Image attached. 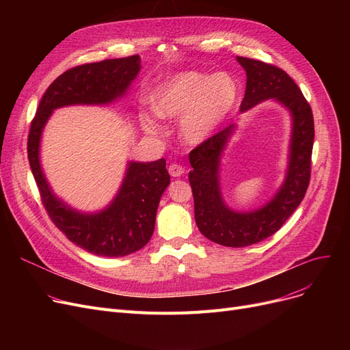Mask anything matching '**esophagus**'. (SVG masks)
I'll use <instances>...</instances> for the list:
<instances>
[{
    "label": "esophagus",
    "mask_w": 350,
    "mask_h": 350,
    "mask_svg": "<svg viewBox=\"0 0 350 350\" xmlns=\"http://www.w3.org/2000/svg\"><path fill=\"white\" fill-rule=\"evenodd\" d=\"M169 173L172 177H180V176H183V173H185V167H183L181 164L172 163L169 165Z\"/></svg>",
    "instance_id": "esophagus-1"
}]
</instances>
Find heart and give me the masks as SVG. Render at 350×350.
Masks as SVG:
<instances>
[{
  "label": "heart",
  "instance_id": "heart-1",
  "mask_svg": "<svg viewBox=\"0 0 350 350\" xmlns=\"http://www.w3.org/2000/svg\"><path fill=\"white\" fill-rule=\"evenodd\" d=\"M238 95L235 81L224 72L189 70L160 85L153 95L154 112L164 119H180V135L189 143L207 139L232 110ZM149 133H161L153 116H144Z\"/></svg>",
  "mask_w": 350,
  "mask_h": 350
}]
</instances>
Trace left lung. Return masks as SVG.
Returning a JSON list of instances; mask_svg holds the SVG:
<instances>
[{
    "mask_svg": "<svg viewBox=\"0 0 350 350\" xmlns=\"http://www.w3.org/2000/svg\"><path fill=\"white\" fill-rule=\"evenodd\" d=\"M247 72L241 112L265 99H275L292 115V139L286 178L267 206L251 213H235L223 201L218 183L219 156L234 124L213 135L190 152L193 170L189 181L194 197V217L208 240L224 247L241 248L256 244L277 232L298 208L310 180V159L315 127L312 109L298 85L281 68L251 58L237 57Z\"/></svg>",
    "mask_w": 350,
    "mask_h": 350,
    "instance_id": "left-lung-1",
    "label": "left lung"
}]
</instances>
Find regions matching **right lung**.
I'll use <instances>...</instances> for the list:
<instances>
[{"label": "right lung", "instance_id": "add662e5", "mask_svg": "<svg viewBox=\"0 0 350 350\" xmlns=\"http://www.w3.org/2000/svg\"><path fill=\"white\" fill-rule=\"evenodd\" d=\"M139 70V55L68 69L45 90L28 133L29 165L52 223L69 241L100 256H124L149 243L160 197L170 185L165 160L131 163L113 203L100 213L81 214L51 193L38 157L41 133L53 109L79 103H110L124 94Z\"/></svg>", "mask_w": 350, "mask_h": 350}]
</instances>
